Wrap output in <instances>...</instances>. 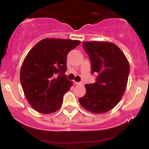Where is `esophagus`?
<instances>
[{
  "instance_id": "1",
  "label": "esophagus",
  "mask_w": 149,
  "mask_h": 149,
  "mask_svg": "<svg viewBox=\"0 0 149 149\" xmlns=\"http://www.w3.org/2000/svg\"><path fill=\"white\" fill-rule=\"evenodd\" d=\"M75 84H76V85H82L83 83H82L81 82H75Z\"/></svg>"
}]
</instances>
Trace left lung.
Returning a JSON list of instances; mask_svg holds the SVG:
<instances>
[{"label":"left lung","mask_w":149,"mask_h":149,"mask_svg":"<svg viewBox=\"0 0 149 149\" xmlns=\"http://www.w3.org/2000/svg\"><path fill=\"white\" fill-rule=\"evenodd\" d=\"M91 61L92 73L98 77L93 84H85L86 93L79 98L81 107L93 113H104L120 101L127 85L130 64L114 43L106 41L83 42Z\"/></svg>","instance_id":"left-lung-1"}]
</instances>
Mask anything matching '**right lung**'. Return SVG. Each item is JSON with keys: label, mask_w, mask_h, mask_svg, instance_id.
Returning a JSON list of instances; mask_svg holds the SVG:
<instances>
[{"label": "right lung", "mask_w": 149, "mask_h": 149, "mask_svg": "<svg viewBox=\"0 0 149 149\" xmlns=\"http://www.w3.org/2000/svg\"><path fill=\"white\" fill-rule=\"evenodd\" d=\"M80 40L45 38L32 47L20 69V81L27 101L40 113L49 114L60 109L63 96L73 85L68 80L66 59Z\"/></svg>", "instance_id": "right-lung-1"}]
</instances>
